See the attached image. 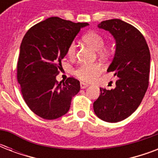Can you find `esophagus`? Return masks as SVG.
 <instances>
[{
    "label": "esophagus",
    "mask_w": 158,
    "mask_h": 158,
    "mask_svg": "<svg viewBox=\"0 0 158 158\" xmlns=\"http://www.w3.org/2000/svg\"><path fill=\"white\" fill-rule=\"evenodd\" d=\"M89 86V84H85L84 82H81V83H80V87H81V89H86V88H88Z\"/></svg>",
    "instance_id": "1"
}]
</instances>
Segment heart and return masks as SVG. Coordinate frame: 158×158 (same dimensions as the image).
<instances>
[{
  "label": "heart",
  "mask_w": 158,
  "mask_h": 158,
  "mask_svg": "<svg viewBox=\"0 0 158 158\" xmlns=\"http://www.w3.org/2000/svg\"><path fill=\"white\" fill-rule=\"evenodd\" d=\"M83 40L88 45L96 51H99L102 54H106L109 52V49L103 48L105 39L98 32H89L83 37ZM76 53V45L74 43H71L67 48V55L69 57H74ZM102 71V67L98 63L94 64H81L74 71V74L79 79L83 81L91 82L94 81Z\"/></svg>",
  "instance_id": "heart-1"
}]
</instances>
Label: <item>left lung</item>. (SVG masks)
<instances>
[{
    "mask_svg": "<svg viewBox=\"0 0 158 158\" xmlns=\"http://www.w3.org/2000/svg\"><path fill=\"white\" fill-rule=\"evenodd\" d=\"M98 28L109 31L115 38V56L107 72H114L118 79L115 89L100 88L94 110L104 121L119 122L135 112L147 91L151 60L149 48L137 28L120 19L102 21Z\"/></svg>",
    "mask_w": 158,
    "mask_h": 158,
    "instance_id": "obj_1",
    "label": "left lung"
}]
</instances>
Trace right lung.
<instances>
[{
  "mask_svg": "<svg viewBox=\"0 0 158 158\" xmlns=\"http://www.w3.org/2000/svg\"><path fill=\"white\" fill-rule=\"evenodd\" d=\"M88 25L51 17L33 26L23 37L17 80L23 100L38 116L55 120L64 115L69 110L72 98L80 90L79 81L73 77L60 83L56 78L69 45L80 28Z\"/></svg>",
  "mask_w": 158,
  "mask_h": 158,
  "instance_id": "add662e5",
  "label": "right lung"
}]
</instances>
